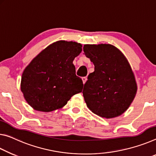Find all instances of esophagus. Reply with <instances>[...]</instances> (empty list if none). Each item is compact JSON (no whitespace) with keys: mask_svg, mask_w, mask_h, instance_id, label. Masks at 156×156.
<instances>
[{"mask_svg":"<svg viewBox=\"0 0 156 156\" xmlns=\"http://www.w3.org/2000/svg\"><path fill=\"white\" fill-rule=\"evenodd\" d=\"M82 81H83V83H85L86 81H87V77H86V76H83V77H82Z\"/></svg>","mask_w":156,"mask_h":156,"instance_id":"obj_1","label":"esophagus"}]
</instances>
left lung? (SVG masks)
I'll return each mask as SVG.
<instances>
[{
    "instance_id": "1",
    "label": "left lung",
    "mask_w": 156,
    "mask_h": 156,
    "mask_svg": "<svg viewBox=\"0 0 156 156\" xmlns=\"http://www.w3.org/2000/svg\"><path fill=\"white\" fill-rule=\"evenodd\" d=\"M83 52L95 66L83 90L88 108L106 119L121 115L129 108L137 90L128 60L111 44H86Z\"/></svg>"
}]
</instances>
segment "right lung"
I'll return each instance as SVG.
<instances>
[{
  "label": "right lung",
  "instance_id": "1",
  "mask_svg": "<svg viewBox=\"0 0 156 156\" xmlns=\"http://www.w3.org/2000/svg\"><path fill=\"white\" fill-rule=\"evenodd\" d=\"M82 45L58 41L34 57L22 74L20 90L28 104L36 111L50 112L63 108L72 96L83 89L73 63Z\"/></svg>",
  "mask_w": 156,
  "mask_h": 156
}]
</instances>
